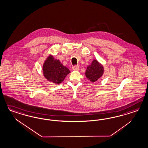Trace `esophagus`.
<instances>
[{
    "label": "esophagus",
    "mask_w": 148,
    "mask_h": 148,
    "mask_svg": "<svg viewBox=\"0 0 148 148\" xmlns=\"http://www.w3.org/2000/svg\"><path fill=\"white\" fill-rule=\"evenodd\" d=\"M72 70L74 71H78L79 70V67L78 65L74 66L72 67Z\"/></svg>",
    "instance_id": "1"
}]
</instances>
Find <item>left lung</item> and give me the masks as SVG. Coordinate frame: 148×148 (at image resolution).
Returning <instances> with one entry per match:
<instances>
[{"label":"left lung","mask_w":148,"mask_h":148,"mask_svg":"<svg viewBox=\"0 0 148 148\" xmlns=\"http://www.w3.org/2000/svg\"><path fill=\"white\" fill-rule=\"evenodd\" d=\"M103 66L96 59H94L90 65L87 66L85 72L86 77L92 83L99 79L103 75Z\"/></svg>","instance_id":"left-lung-1"}]
</instances>
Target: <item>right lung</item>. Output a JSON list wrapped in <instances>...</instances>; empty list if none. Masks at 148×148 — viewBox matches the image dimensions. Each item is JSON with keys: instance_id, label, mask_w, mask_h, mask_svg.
<instances>
[{"instance_id": "add662e5", "label": "right lung", "mask_w": 148, "mask_h": 148, "mask_svg": "<svg viewBox=\"0 0 148 148\" xmlns=\"http://www.w3.org/2000/svg\"><path fill=\"white\" fill-rule=\"evenodd\" d=\"M43 76L49 82L59 84L64 80L67 75L70 73L69 69L64 66L59 60L55 59L50 54L42 65Z\"/></svg>"}]
</instances>
